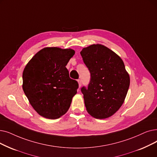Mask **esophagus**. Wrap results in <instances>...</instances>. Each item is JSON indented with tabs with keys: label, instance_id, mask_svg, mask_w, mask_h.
I'll list each match as a JSON object with an SVG mask.
<instances>
[{
	"label": "esophagus",
	"instance_id": "obj_1",
	"mask_svg": "<svg viewBox=\"0 0 157 157\" xmlns=\"http://www.w3.org/2000/svg\"><path fill=\"white\" fill-rule=\"evenodd\" d=\"M78 82L79 88H80V87L81 86V79H78Z\"/></svg>",
	"mask_w": 157,
	"mask_h": 157
}]
</instances>
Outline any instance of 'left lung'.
<instances>
[{
  "label": "left lung",
  "instance_id": "1",
  "mask_svg": "<svg viewBox=\"0 0 157 157\" xmlns=\"http://www.w3.org/2000/svg\"><path fill=\"white\" fill-rule=\"evenodd\" d=\"M80 54L91 75L88 88H81L86 111L96 119L110 117L123 104L130 83L123 61L101 44L85 47Z\"/></svg>",
  "mask_w": 157,
  "mask_h": 157
}]
</instances>
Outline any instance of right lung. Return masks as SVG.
Wrapping results in <instances>:
<instances>
[{
	"mask_svg": "<svg viewBox=\"0 0 157 157\" xmlns=\"http://www.w3.org/2000/svg\"><path fill=\"white\" fill-rule=\"evenodd\" d=\"M74 54L72 49L45 47L25 67L23 90L41 116L56 119L69 110L78 83L70 78L65 66Z\"/></svg>",
	"mask_w": 157,
	"mask_h": 157,
	"instance_id": "1",
	"label": "right lung"
}]
</instances>
